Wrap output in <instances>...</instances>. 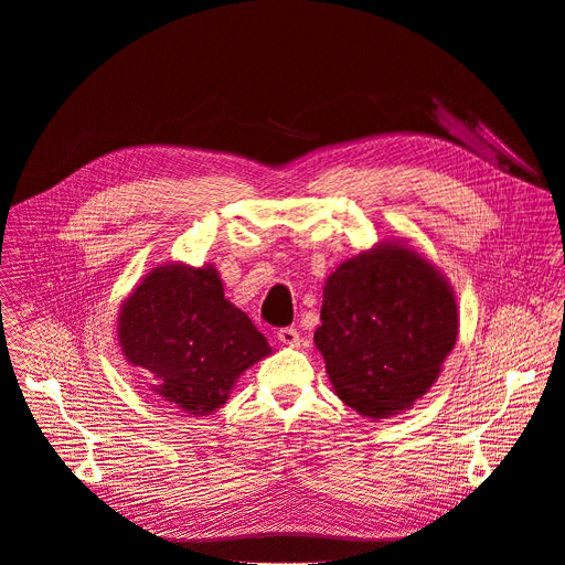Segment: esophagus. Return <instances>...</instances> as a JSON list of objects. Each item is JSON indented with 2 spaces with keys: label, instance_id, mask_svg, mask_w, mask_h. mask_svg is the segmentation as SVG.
<instances>
[{
  "label": "esophagus",
  "instance_id": "1",
  "mask_svg": "<svg viewBox=\"0 0 565 565\" xmlns=\"http://www.w3.org/2000/svg\"><path fill=\"white\" fill-rule=\"evenodd\" d=\"M277 338H279V342L281 344H286V347H290V349H297L299 347V331L297 329H292V327H288V329H281L279 333H277Z\"/></svg>",
  "mask_w": 565,
  "mask_h": 565
}]
</instances>
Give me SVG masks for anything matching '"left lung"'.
<instances>
[{"label":"left lung","mask_w":565,"mask_h":565,"mask_svg":"<svg viewBox=\"0 0 565 565\" xmlns=\"http://www.w3.org/2000/svg\"><path fill=\"white\" fill-rule=\"evenodd\" d=\"M315 347L335 395L369 420L409 412L458 338L447 277L407 241H382L327 279Z\"/></svg>","instance_id":"8db88e82"}]
</instances>
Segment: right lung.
Instances as JSON below:
<instances>
[{
    "instance_id": "1",
    "label": "right lung",
    "mask_w": 565,
    "mask_h": 565,
    "mask_svg": "<svg viewBox=\"0 0 565 565\" xmlns=\"http://www.w3.org/2000/svg\"><path fill=\"white\" fill-rule=\"evenodd\" d=\"M118 344L151 391L190 416L225 405L234 382L273 353L250 317L230 303L214 266L151 268L118 312Z\"/></svg>"
}]
</instances>
